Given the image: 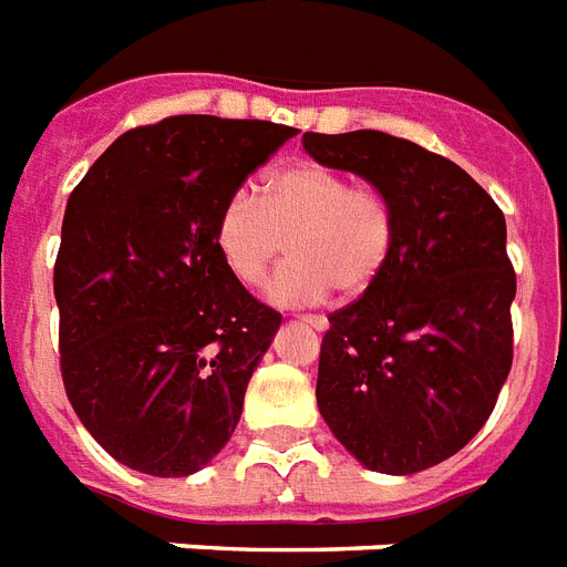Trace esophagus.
Listing matches in <instances>:
<instances>
[{
    "label": "esophagus",
    "instance_id": "esophagus-1",
    "mask_svg": "<svg viewBox=\"0 0 567 567\" xmlns=\"http://www.w3.org/2000/svg\"><path fill=\"white\" fill-rule=\"evenodd\" d=\"M300 321H306V323H309V327H315V330H318V332H323V330H327V327H330V321H327L323 315H300Z\"/></svg>",
    "mask_w": 567,
    "mask_h": 567
}]
</instances>
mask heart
<instances>
[{"mask_svg": "<svg viewBox=\"0 0 567 567\" xmlns=\"http://www.w3.org/2000/svg\"><path fill=\"white\" fill-rule=\"evenodd\" d=\"M395 207L380 189L357 187L348 175L318 163L282 168L261 198L237 189L216 216V249L228 270L258 285L291 249L293 258L267 285L279 306L321 302L336 288L344 297L369 291L395 249Z\"/></svg>", "mask_w": 567, "mask_h": 567, "instance_id": "heart-1", "label": "heart"}]
</instances>
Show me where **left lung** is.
Instances as JSON below:
<instances>
[{"instance_id":"8db88e82","label":"left lung","mask_w":567,"mask_h":567,"mask_svg":"<svg viewBox=\"0 0 567 567\" xmlns=\"http://www.w3.org/2000/svg\"><path fill=\"white\" fill-rule=\"evenodd\" d=\"M321 166L395 207V249L360 300L330 315L318 410L374 473L410 475L482 431L512 371L514 267L505 216L452 159L380 130L302 133Z\"/></svg>"}]
</instances>
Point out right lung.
<instances>
[{"label":"right lung","instance_id":"obj_1","mask_svg":"<svg viewBox=\"0 0 567 567\" xmlns=\"http://www.w3.org/2000/svg\"><path fill=\"white\" fill-rule=\"evenodd\" d=\"M297 130L172 115L127 130L68 198L53 291L68 401L130 470H202L282 315L216 249V216Z\"/></svg>","mask_w":567,"mask_h":567}]
</instances>
